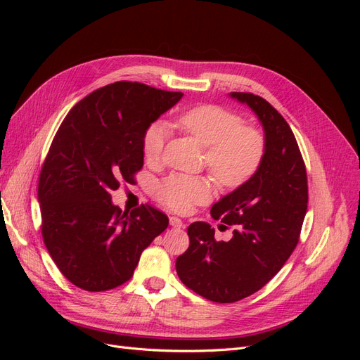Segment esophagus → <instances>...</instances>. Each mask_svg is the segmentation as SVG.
<instances>
[{"label": "esophagus", "instance_id": "1", "mask_svg": "<svg viewBox=\"0 0 360 360\" xmlns=\"http://www.w3.org/2000/svg\"><path fill=\"white\" fill-rule=\"evenodd\" d=\"M169 225L174 226V228H183L184 226L181 219H179V217H176V216H171L169 217Z\"/></svg>", "mask_w": 360, "mask_h": 360}]
</instances>
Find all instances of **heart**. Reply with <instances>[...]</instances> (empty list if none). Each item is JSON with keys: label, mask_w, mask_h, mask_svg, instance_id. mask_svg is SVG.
I'll return each mask as SVG.
<instances>
[{"label": "heart", "mask_w": 360, "mask_h": 360, "mask_svg": "<svg viewBox=\"0 0 360 360\" xmlns=\"http://www.w3.org/2000/svg\"><path fill=\"white\" fill-rule=\"evenodd\" d=\"M179 124L207 148V167L224 186H240L258 171L264 158L266 141L258 129L243 126L240 115L216 105H201L181 114ZM167 136L168 129L160 122L146 129L143 150L147 160L155 162L160 158ZM212 195V181L205 177L171 176L156 188V198L180 213L207 202Z\"/></svg>", "instance_id": "1"}]
</instances>
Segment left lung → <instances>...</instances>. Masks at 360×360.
Instances as JSON below:
<instances>
[{
	"label": "left lung",
	"mask_w": 360,
	"mask_h": 360,
	"mask_svg": "<svg viewBox=\"0 0 360 360\" xmlns=\"http://www.w3.org/2000/svg\"><path fill=\"white\" fill-rule=\"evenodd\" d=\"M248 105L264 130L266 150L258 171L212 207V217L234 225L228 242L214 228L193 222L189 248L176 261L180 281L217 303L242 300L274 278L299 242L308 209L307 168L288 123L263 97L230 93Z\"/></svg>",
	"instance_id": "left-lung-1"
}]
</instances>
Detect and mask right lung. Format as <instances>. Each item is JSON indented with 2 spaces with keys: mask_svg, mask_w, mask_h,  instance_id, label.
<instances>
[{
  "mask_svg": "<svg viewBox=\"0 0 360 360\" xmlns=\"http://www.w3.org/2000/svg\"><path fill=\"white\" fill-rule=\"evenodd\" d=\"M183 93L114 82L76 103L53 138L39 179L41 234L61 274L86 291L134 275L143 250L167 230L148 204L123 213L111 200L144 165L146 129Z\"/></svg>",
  "mask_w": 360,
  "mask_h": 360,
  "instance_id": "1",
  "label": "right lung"
}]
</instances>
